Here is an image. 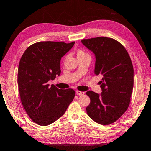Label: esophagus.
Masks as SVG:
<instances>
[{
	"instance_id": "1",
	"label": "esophagus",
	"mask_w": 151,
	"mask_h": 151,
	"mask_svg": "<svg viewBox=\"0 0 151 151\" xmlns=\"http://www.w3.org/2000/svg\"><path fill=\"white\" fill-rule=\"evenodd\" d=\"M76 94L78 95V96H82V95L84 94V92H81V91H79V90H76Z\"/></svg>"
}]
</instances>
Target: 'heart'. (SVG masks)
I'll list each match as a JSON object with an SVG mask.
<instances>
[{"label":"heart","instance_id":"heart-1","mask_svg":"<svg viewBox=\"0 0 151 151\" xmlns=\"http://www.w3.org/2000/svg\"><path fill=\"white\" fill-rule=\"evenodd\" d=\"M87 55L86 53H85L82 50H78V52H77V56H82V55Z\"/></svg>","mask_w":151,"mask_h":151}]
</instances>
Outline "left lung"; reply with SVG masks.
Returning <instances> with one entry per match:
<instances>
[{"mask_svg":"<svg viewBox=\"0 0 151 151\" xmlns=\"http://www.w3.org/2000/svg\"><path fill=\"white\" fill-rule=\"evenodd\" d=\"M82 45L94 53V74L102 76L101 94L90 90L89 117L101 125L115 122L126 112L134 87V69L128 53L119 42L106 37L84 39Z\"/></svg>","mask_w":151,"mask_h":151,"instance_id":"left-lung-1","label":"left lung"}]
</instances>
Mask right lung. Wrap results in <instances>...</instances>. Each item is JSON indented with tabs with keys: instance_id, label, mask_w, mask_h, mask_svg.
Segmentation results:
<instances>
[{
	"instance_id": "1",
	"label": "right lung",
	"mask_w": 151,
	"mask_h": 151,
	"mask_svg": "<svg viewBox=\"0 0 151 151\" xmlns=\"http://www.w3.org/2000/svg\"><path fill=\"white\" fill-rule=\"evenodd\" d=\"M75 42H40L21 58L17 83L21 101L32 121L48 126L61 117L75 96L73 89H59L48 82L61 74V60Z\"/></svg>"
}]
</instances>
